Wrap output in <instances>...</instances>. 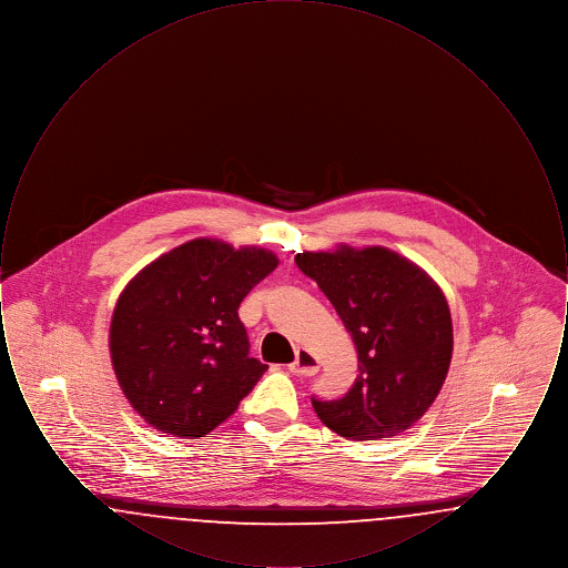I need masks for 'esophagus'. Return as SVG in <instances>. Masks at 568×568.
I'll use <instances>...</instances> for the list:
<instances>
[{"mask_svg":"<svg viewBox=\"0 0 568 568\" xmlns=\"http://www.w3.org/2000/svg\"><path fill=\"white\" fill-rule=\"evenodd\" d=\"M317 371H320V364L315 355L306 349H297L296 359L290 364V373H294L297 377H311Z\"/></svg>","mask_w":568,"mask_h":568,"instance_id":"1","label":"esophagus"}]
</instances>
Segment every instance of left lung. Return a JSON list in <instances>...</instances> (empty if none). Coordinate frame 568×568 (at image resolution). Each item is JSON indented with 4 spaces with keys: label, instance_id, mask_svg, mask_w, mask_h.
Returning <instances> with one entry per match:
<instances>
[{
    "label": "left lung",
    "instance_id": "obj_1",
    "mask_svg": "<svg viewBox=\"0 0 568 568\" xmlns=\"http://www.w3.org/2000/svg\"><path fill=\"white\" fill-rule=\"evenodd\" d=\"M311 276L352 334L359 375L338 400H315L329 430L352 440L405 433L433 406L452 364L454 325L433 276L385 246L302 251Z\"/></svg>",
    "mask_w": 568,
    "mask_h": 568
}]
</instances>
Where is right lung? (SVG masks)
I'll list each match as a JSON object with an SVG mask.
<instances>
[{"mask_svg": "<svg viewBox=\"0 0 568 568\" xmlns=\"http://www.w3.org/2000/svg\"><path fill=\"white\" fill-rule=\"evenodd\" d=\"M278 266L262 246L195 239L125 285L110 322V359L135 413L179 438L213 433L266 373L248 357L239 306Z\"/></svg>", "mask_w": 568, "mask_h": 568, "instance_id": "right-lung-1", "label": "right lung"}]
</instances>
